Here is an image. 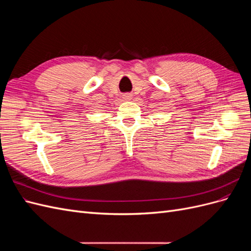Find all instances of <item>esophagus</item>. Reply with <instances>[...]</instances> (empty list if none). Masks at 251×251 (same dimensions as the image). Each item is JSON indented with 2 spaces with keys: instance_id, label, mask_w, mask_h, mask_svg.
Instances as JSON below:
<instances>
[{
  "instance_id": "esophagus-1",
  "label": "esophagus",
  "mask_w": 251,
  "mask_h": 251,
  "mask_svg": "<svg viewBox=\"0 0 251 251\" xmlns=\"http://www.w3.org/2000/svg\"><path fill=\"white\" fill-rule=\"evenodd\" d=\"M123 98H124V100H132V94L126 93L123 96Z\"/></svg>"
}]
</instances>
